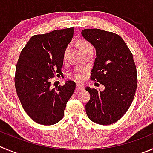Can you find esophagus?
<instances>
[{
    "mask_svg": "<svg viewBox=\"0 0 153 153\" xmlns=\"http://www.w3.org/2000/svg\"><path fill=\"white\" fill-rule=\"evenodd\" d=\"M76 87L78 90H83L84 89V85L82 84H77L76 85Z\"/></svg>",
    "mask_w": 153,
    "mask_h": 153,
    "instance_id": "esophagus-1",
    "label": "esophagus"
}]
</instances>
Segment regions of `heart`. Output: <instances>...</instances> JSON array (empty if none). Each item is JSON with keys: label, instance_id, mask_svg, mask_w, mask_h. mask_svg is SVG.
<instances>
[{"label": "heart", "instance_id": "b5f03b06", "mask_svg": "<svg viewBox=\"0 0 153 153\" xmlns=\"http://www.w3.org/2000/svg\"><path fill=\"white\" fill-rule=\"evenodd\" d=\"M79 45L80 47H81L82 51H84V50L87 49V48H90V47H93L90 42H87V41L86 40L80 41ZM69 45H67V46L65 48L64 51H63V57L64 60L66 58V57H67L68 52H69ZM84 73H85V69H83V68H79V69H76L73 72H72V73L70 74V76L72 77V78H74L75 80H76V81H81V80L84 78Z\"/></svg>", "mask_w": 153, "mask_h": 153}]
</instances>
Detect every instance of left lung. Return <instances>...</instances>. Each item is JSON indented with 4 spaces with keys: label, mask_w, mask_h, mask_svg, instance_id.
Here are the masks:
<instances>
[{
    "label": "left lung",
    "mask_w": 153,
    "mask_h": 153,
    "mask_svg": "<svg viewBox=\"0 0 153 153\" xmlns=\"http://www.w3.org/2000/svg\"><path fill=\"white\" fill-rule=\"evenodd\" d=\"M81 34L96 50L90 79L105 86L100 91L86 87L90 99L86 104L89 119L99 125L119 120L131 105L137 78L132 53L122 37L100 29H84Z\"/></svg>",
    "instance_id": "1"
}]
</instances>
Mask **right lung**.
<instances>
[{
  "label": "right lung",
  "mask_w": 153,
  "mask_h": 153,
  "mask_svg": "<svg viewBox=\"0 0 153 153\" xmlns=\"http://www.w3.org/2000/svg\"><path fill=\"white\" fill-rule=\"evenodd\" d=\"M74 27L55 30L31 37L21 52L15 75V86L21 104L33 121L50 126L64 115L75 83L51 88V78L63 74V51L71 42Z\"/></svg>",
  "instance_id": "right-lung-1"
}]
</instances>
